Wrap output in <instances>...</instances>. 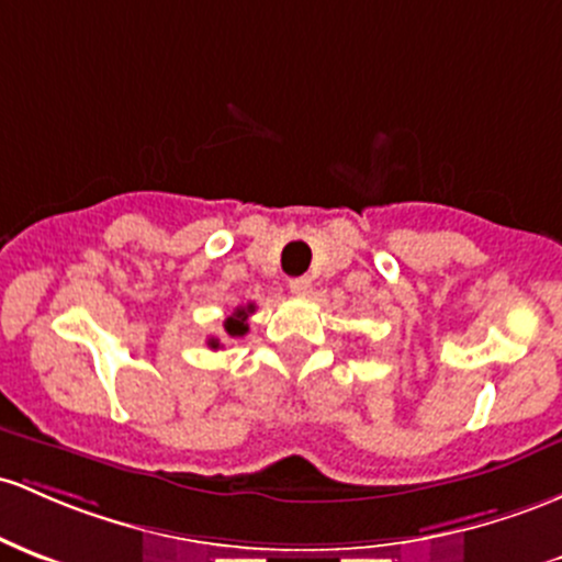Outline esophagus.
<instances>
[{"instance_id": "1", "label": "esophagus", "mask_w": 562, "mask_h": 562, "mask_svg": "<svg viewBox=\"0 0 562 562\" xmlns=\"http://www.w3.org/2000/svg\"><path fill=\"white\" fill-rule=\"evenodd\" d=\"M291 291L295 295H310L312 293V280H310V277H293Z\"/></svg>"}]
</instances>
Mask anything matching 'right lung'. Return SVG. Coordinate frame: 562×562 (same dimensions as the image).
Segmentation results:
<instances>
[{"label": "right lung", "mask_w": 562, "mask_h": 562, "mask_svg": "<svg viewBox=\"0 0 562 562\" xmlns=\"http://www.w3.org/2000/svg\"><path fill=\"white\" fill-rule=\"evenodd\" d=\"M252 312H256V306H252V304L239 306V310H234L232 317H226V323H224L226 333H229L232 338L245 336V333H248V317H250ZM211 347H213V349L218 347V341H215V338H211Z\"/></svg>", "instance_id": "1"}]
</instances>
